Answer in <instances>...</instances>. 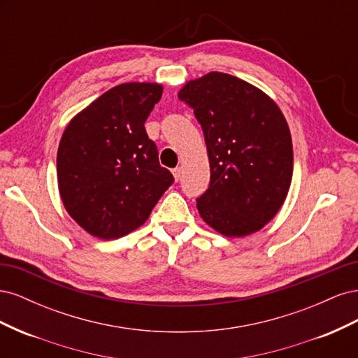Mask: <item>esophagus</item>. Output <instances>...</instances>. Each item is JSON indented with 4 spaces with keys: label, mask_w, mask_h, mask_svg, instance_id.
I'll list each match as a JSON object with an SVG mask.
<instances>
[{
    "label": "esophagus",
    "mask_w": 358,
    "mask_h": 358,
    "mask_svg": "<svg viewBox=\"0 0 358 358\" xmlns=\"http://www.w3.org/2000/svg\"><path fill=\"white\" fill-rule=\"evenodd\" d=\"M173 176H175V179H176V180H179V179H180V176H182V169H180V167L173 169Z\"/></svg>",
    "instance_id": "34e87169"
}]
</instances>
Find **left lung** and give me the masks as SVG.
Wrapping results in <instances>:
<instances>
[{"instance_id": "1", "label": "left lung", "mask_w": 358, "mask_h": 358, "mask_svg": "<svg viewBox=\"0 0 358 358\" xmlns=\"http://www.w3.org/2000/svg\"><path fill=\"white\" fill-rule=\"evenodd\" d=\"M179 100L194 109L208 148L210 182L197 199L201 218L227 237L263 229L284 204L292 178L291 134L278 104L220 71L189 80Z\"/></svg>"}]
</instances>
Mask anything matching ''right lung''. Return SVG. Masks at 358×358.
I'll use <instances>...</instances> for the list:
<instances>
[{"label":"right lung","instance_id":"right-lung-1","mask_svg":"<svg viewBox=\"0 0 358 358\" xmlns=\"http://www.w3.org/2000/svg\"><path fill=\"white\" fill-rule=\"evenodd\" d=\"M161 95L158 83L117 85L76 115L61 137L62 203L95 237L110 241L138 229L175 180L145 129Z\"/></svg>","mask_w":358,"mask_h":358}]
</instances>
